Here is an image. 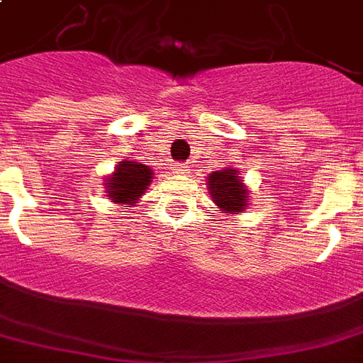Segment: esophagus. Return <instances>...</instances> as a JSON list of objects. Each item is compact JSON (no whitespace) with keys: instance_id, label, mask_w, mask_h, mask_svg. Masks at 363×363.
<instances>
[{"instance_id":"esophagus-1","label":"esophagus","mask_w":363,"mask_h":363,"mask_svg":"<svg viewBox=\"0 0 363 363\" xmlns=\"http://www.w3.org/2000/svg\"><path fill=\"white\" fill-rule=\"evenodd\" d=\"M173 173H177V175H184V173H188V165L175 164L173 165Z\"/></svg>"}]
</instances>
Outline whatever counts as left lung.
Segmentation results:
<instances>
[{
    "label": "left lung",
    "mask_w": 363,
    "mask_h": 363,
    "mask_svg": "<svg viewBox=\"0 0 363 363\" xmlns=\"http://www.w3.org/2000/svg\"><path fill=\"white\" fill-rule=\"evenodd\" d=\"M207 186L216 207L228 215H239L248 205V190L239 179L238 169L233 167H224V169L211 173L207 179Z\"/></svg>",
    "instance_id": "obj_1"
}]
</instances>
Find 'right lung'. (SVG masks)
<instances>
[{
    "label": "right lung",
    "mask_w": 363,
    "mask_h": 363,
    "mask_svg": "<svg viewBox=\"0 0 363 363\" xmlns=\"http://www.w3.org/2000/svg\"><path fill=\"white\" fill-rule=\"evenodd\" d=\"M152 169L141 162H121L115 167V173L105 182L107 198L113 199L115 203H121L122 207L137 203L148 184L152 182Z\"/></svg>",
    "instance_id": "1"
}]
</instances>
